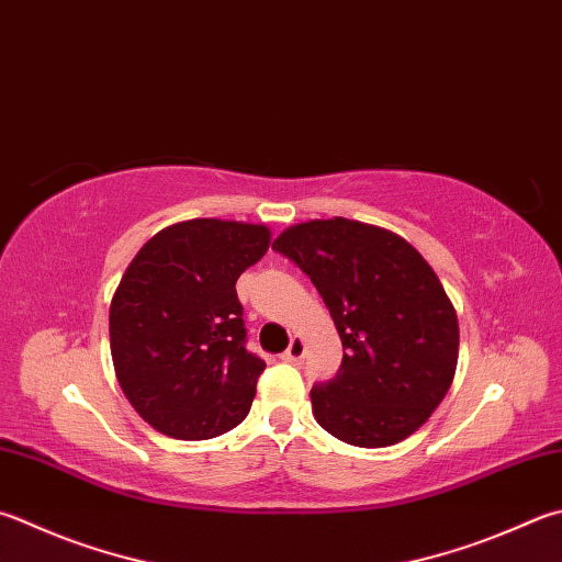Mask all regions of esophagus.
I'll return each instance as SVG.
<instances>
[{"label": "esophagus", "instance_id": "34e87169", "mask_svg": "<svg viewBox=\"0 0 562 562\" xmlns=\"http://www.w3.org/2000/svg\"><path fill=\"white\" fill-rule=\"evenodd\" d=\"M303 355H305L303 337H293L289 349H285V352H283V359H285V362H299V359H301Z\"/></svg>", "mask_w": 562, "mask_h": 562}]
</instances>
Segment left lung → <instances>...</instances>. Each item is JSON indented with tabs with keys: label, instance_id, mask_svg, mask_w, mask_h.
<instances>
[{
	"label": "left lung",
	"instance_id": "left-lung-1",
	"mask_svg": "<svg viewBox=\"0 0 562 562\" xmlns=\"http://www.w3.org/2000/svg\"><path fill=\"white\" fill-rule=\"evenodd\" d=\"M273 249L308 273L342 340V367L311 391L313 416L357 448L396 446L452 384L460 325L446 289L396 232L333 217L283 229Z\"/></svg>",
	"mask_w": 562,
	"mask_h": 562
}]
</instances>
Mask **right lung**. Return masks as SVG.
<instances>
[{"label":"right lung","instance_id":"add662e5","mask_svg":"<svg viewBox=\"0 0 562 562\" xmlns=\"http://www.w3.org/2000/svg\"><path fill=\"white\" fill-rule=\"evenodd\" d=\"M271 245L267 225L198 217L136 251L110 303L114 374L134 411L176 440L247 418L263 359L245 349L235 283Z\"/></svg>","mask_w":562,"mask_h":562}]
</instances>
